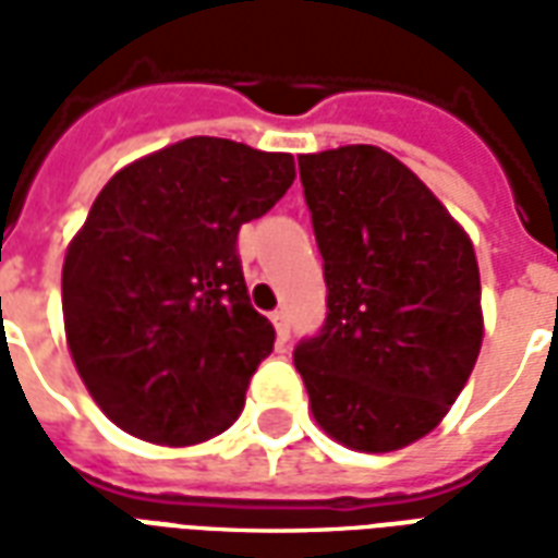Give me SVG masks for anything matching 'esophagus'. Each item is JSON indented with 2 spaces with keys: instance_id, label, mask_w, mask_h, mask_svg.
<instances>
[{
  "instance_id": "obj_1",
  "label": "esophagus",
  "mask_w": 558,
  "mask_h": 558,
  "mask_svg": "<svg viewBox=\"0 0 558 558\" xmlns=\"http://www.w3.org/2000/svg\"><path fill=\"white\" fill-rule=\"evenodd\" d=\"M271 323H275V331H278V340H290V314L287 311H275L271 314Z\"/></svg>"
}]
</instances>
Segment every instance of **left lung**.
<instances>
[{"label": "left lung", "instance_id": "obj_1", "mask_svg": "<svg viewBox=\"0 0 558 558\" xmlns=\"http://www.w3.org/2000/svg\"><path fill=\"white\" fill-rule=\"evenodd\" d=\"M328 314L292 362L316 424L386 454L445 418L484 338L475 247L418 175L376 146L299 158Z\"/></svg>", "mask_w": 558, "mask_h": 558}]
</instances>
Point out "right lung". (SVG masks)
<instances>
[{
	"label": "right lung",
	"instance_id": "add662e5",
	"mask_svg": "<svg viewBox=\"0 0 558 558\" xmlns=\"http://www.w3.org/2000/svg\"><path fill=\"white\" fill-rule=\"evenodd\" d=\"M295 179L287 151L187 137L104 184L62 266L71 359L116 427L206 442L239 418L275 328L251 307L242 223Z\"/></svg>",
	"mask_w": 558,
	"mask_h": 558
}]
</instances>
